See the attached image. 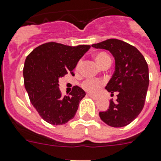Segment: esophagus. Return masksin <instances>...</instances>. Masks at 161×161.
Masks as SVG:
<instances>
[{"label":"esophagus","instance_id":"esophagus-1","mask_svg":"<svg viewBox=\"0 0 161 161\" xmlns=\"http://www.w3.org/2000/svg\"><path fill=\"white\" fill-rule=\"evenodd\" d=\"M88 96H89L90 97H92V99H94V100H97V99H98V97L96 96V95H93V94L89 93V94H88Z\"/></svg>","mask_w":161,"mask_h":161}]
</instances>
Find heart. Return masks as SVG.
<instances>
[{"label": "heart", "mask_w": 161, "mask_h": 161, "mask_svg": "<svg viewBox=\"0 0 161 161\" xmlns=\"http://www.w3.org/2000/svg\"><path fill=\"white\" fill-rule=\"evenodd\" d=\"M95 59H96L97 64L101 67L102 65L104 64L107 62H111V58L109 57L108 53H104V52H100L97 53L95 55ZM80 63L78 64L77 68L79 67ZM103 83L100 80L97 79H86V80L82 83V87L84 90H86L87 92H97L100 88H101Z\"/></svg>", "instance_id": "b5f03b06"}]
</instances>
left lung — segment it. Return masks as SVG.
<instances>
[{"label": "left lung", "mask_w": 161, "mask_h": 161, "mask_svg": "<svg viewBox=\"0 0 161 161\" xmlns=\"http://www.w3.org/2000/svg\"><path fill=\"white\" fill-rule=\"evenodd\" d=\"M96 49L108 50L114 57L115 72L106 86L117 99L110 100L109 108L99 112L108 126L122 127L134 121L143 109L149 86V69L144 56L136 47L117 39L92 44Z\"/></svg>", "instance_id": "obj_1"}]
</instances>
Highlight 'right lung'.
I'll use <instances>...</instances> for the list:
<instances>
[{
	"mask_svg": "<svg viewBox=\"0 0 161 161\" xmlns=\"http://www.w3.org/2000/svg\"><path fill=\"white\" fill-rule=\"evenodd\" d=\"M90 45L69 46L55 42L35 48L25 58L23 76L31 103L41 118L52 125H63L73 119L86 95L74 86L69 96H62L58 79L71 73Z\"/></svg>",
	"mask_w": 161,
	"mask_h": 161,
	"instance_id": "1",
	"label": "right lung"
}]
</instances>
